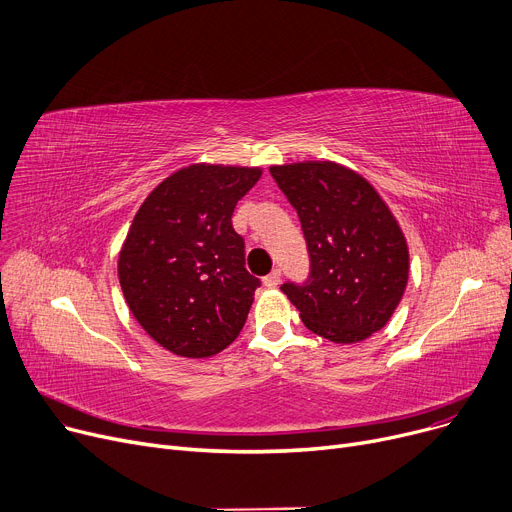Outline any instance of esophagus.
I'll return each instance as SVG.
<instances>
[{
    "instance_id": "34e87169",
    "label": "esophagus",
    "mask_w": 512,
    "mask_h": 512,
    "mask_svg": "<svg viewBox=\"0 0 512 512\" xmlns=\"http://www.w3.org/2000/svg\"><path fill=\"white\" fill-rule=\"evenodd\" d=\"M280 280H282V272H280V270H274L270 276L263 278V284H265L267 288H276V286L280 284Z\"/></svg>"
}]
</instances>
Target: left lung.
Wrapping results in <instances>:
<instances>
[{"label": "left lung", "mask_w": 512, "mask_h": 512, "mask_svg": "<svg viewBox=\"0 0 512 512\" xmlns=\"http://www.w3.org/2000/svg\"><path fill=\"white\" fill-rule=\"evenodd\" d=\"M297 209L311 274L282 284L313 334L355 344L382 330L409 282V247L378 191L336 161L270 168Z\"/></svg>", "instance_id": "8db88e82"}]
</instances>
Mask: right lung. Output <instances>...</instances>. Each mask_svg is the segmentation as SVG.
Here are the masks:
<instances>
[{
	"label": "right lung",
	"mask_w": 512,
	"mask_h": 512,
	"mask_svg": "<svg viewBox=\"0 0 512 512\" xmlns=\"http://www.w3.org/2000/svg\"><path fill=\"white\" fill-rule=\"evenodd\" d=\"M261 168L186 166L139 207L118 257L128 309L166 351L218 355L245 326L259 280L245 267V240L232 228L236 203Z\"/></svg>",
	"instance_id": "add662e5"
}]
</instances>
